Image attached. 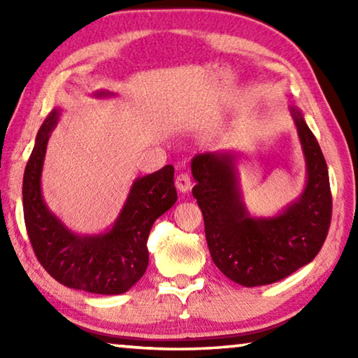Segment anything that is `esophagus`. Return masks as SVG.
Here are the masks:
<instances>
[{"label": "esophagus", "mask_w": 358, "mask_h": 358, "mask_svg": "<svg viewBox=\"0 0 358 358\" xmlns=\"http://www.w3.org/2000/svg\"><path fill=\"white\" fill-rule=\"evenodd\" d=\"M175 186H177V189L180 192L185 194V192L191 189V180L186 173H181V175H178L177 178H175Z\"/></svg>", "instance_id": "1"}]
</instances>
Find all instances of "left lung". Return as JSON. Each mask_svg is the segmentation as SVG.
<instances>
[{"instance_id":"left-lung-1","label":"left lung","mask_w":358,"mask_h":358,"mask_svg":"<svg viewBox=\"0 0 358 358\" xmlns=\"http://www.w3.org/2000/svg\"><path fill=\"white\" fill-rule=\"evenodd\" d=\"M306 164L305 186L276 215H251L240 185V151L220 150L191 161L192 196L202 210L215 265L245 287L292 275L317 256L331 220L329 171L316 137L299 107L290 106Z\"/></svg>"}]
</instances>
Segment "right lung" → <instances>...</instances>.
I'll use <instances>...</instances> for the list:
<instances>
[{"instance_id":"1","label":"right lung","mask_w":358,"mask_h":358,"mask_svg":"<svg viewBox=\"0 0 358 358\" xmlns=\"http://www.w3.org/2000/svg\"><path fill=\"white\" fill-rule=\"evenodd\" d=\"M96 99L113 98L108 90L93 93ZM62 108L47 115L36 136L23 173V216L36 257L63 286L101 295L128 292L148 266L147 240L153 222L177 202L173 167L132 181L117 220L99 234H77L48 208L41 177L47 143L58 124Z\"/></svg>"}]
</instances>
